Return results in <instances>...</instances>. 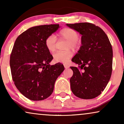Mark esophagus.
Listing matches in <instances>:
<instances>
[{
  "label": "esophagus",
  "instance_id": "1",
  "mask_svg": "<svg viewBox=\"0 0 124 124\" xmlns=\"http://www.w3.org/2000/svg\"><path fill=\"white\" fill-rule=\"evenodd\" d=\"M64 68H65V69L68 68L69 67V65H67V64H64Z\"/></svg>",
  "mask_w": 124,
  "mask_h": 124
}]
</instances>
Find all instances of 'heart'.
I'll list each match as a JSON object with an SVG mask.
<instances>
[{"instance_id": "b5f03b06", "label": "heart", "mask_w": 124, "mask_h": 124, "mask_svg": "<svg viewBox=\"0 0 124 124\" xmlns=\"http://www.w3.org/2000/svg\"><path fill=\"white\" fill-rule=\"evenodd\" d=\"M59 39L68 40L66 48H72L74 50H78L81 47V39L78 38V34L76 30L69 28L62 29L58 33ZM45 46L50 52H54L56 50L57 39L53 34L48 35L45 40ZM73 52L71 50L65 51H57L54 54V60L57 62H67L72 57Z\"/></svg>"}]
</instances>
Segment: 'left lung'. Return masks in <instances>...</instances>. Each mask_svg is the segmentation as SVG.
I'll return each instance as SVG.
<instances>
[{"label":"left lung","mask_w":124,"mask_h":124,"mask_svg":"<svg viewBox=\"0 0 124 124\" xmlns=\"http://www.w3.org/2000/svg\"><path fill=\"white\" fill-rule=\"evenodd\" d=\"M67 25L82 34V46L72 61L78 65L71 67L70 79L73 93L81 99L97 97L104 91L112 71V47L105 32L89 23Z\"/></svg>","instance_id":"left-lung-1"}]
</instances>
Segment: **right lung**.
Returning a JSON list of instances; mask_svg holds the SVG:
<instances>
[{"mask_svg":"<svg viewBox=\"0 0 124 124\" xmlns=\"http://www.w3.org/2000/svg\"><path fill=\"white\" fill-rule=\"evenodd\" d=\"M59 28V24L34 26L21 33L10 56L12 79L20 93L31 101H42L54 91L63 65H50L53 57L45 46V40Z\"/></svg>","mask_w":124,"mask_h":124,"instance_id":"1","label":"right lung"}]
</instances>
